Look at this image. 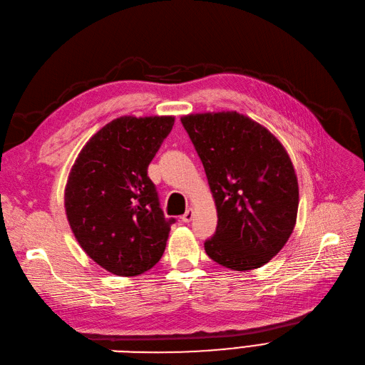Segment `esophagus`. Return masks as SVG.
Instances as JSON below:
<instances>
[{"label": "esophagus", "mask_w": 365, "mask_h": 365, "mask_svg": "<svg viewBox=\"0 0 365 365\" xmlns=\"http://www.w3.org/2000/svg\"><path fill=\"white\" fill-rule=\"evenodd\" d=\"M192 217H194V209H192V207H189V209L183 213L182 220H183V222H186V224H187V222H191V220H192Z\"/></svg>", "instance_id": "34e87169"}]
</instances>
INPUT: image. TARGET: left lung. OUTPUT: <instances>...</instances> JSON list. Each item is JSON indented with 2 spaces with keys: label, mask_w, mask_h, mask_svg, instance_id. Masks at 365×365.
Masks as SVG:
<instances>
[{
  "label": "left lung",
  "mask_w": 365,
  "mask_h": 365,
  "mask_svg": "<svg viewBox=\"0 0 365 365\" xmlns=\"http://www.w3.org/2000/svg\"><path fill=\"white\" fill-rule=\"evenodd\" d=\"M204 165L217 210L205 253L231 270L259 268L294 231L298 182L288 152L258 122L237 112L182 119Z\"/></svg>",
  "instance_id": "1"
}]
</instances>
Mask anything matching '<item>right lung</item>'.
<instances>
[{
    "label": "right lung",
    "instance_id": "obj_1",
    "mask_svg": "<svg viewBox=\"0 0 365 365\" xmlns=\"http://www.w3.org/2000/svg\"><path fill=\"white\" fill-rule=\"evenodd\" d=\"M173 116H122L78 153L66 186V213L78 245L104 270L138 276L161 259L174 217L160 207L148 167Z\"/></svg>",
    "mask_w": 365,
    "mask_h": 365
}]
</instances>
